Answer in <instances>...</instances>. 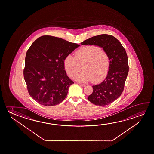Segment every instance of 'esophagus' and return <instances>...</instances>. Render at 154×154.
<instances>
[{"label": "esophagus", "mask_w": 154, "mask_h": 154, "mask_svg": "<svg viewBox=\"0 0 154 154\" xmlns=\"http://www.w3.org/2000/svg\"><path fill=\"white\" fill-rule=\"evenodd\" d=\"M78 84H79V85H80L81 86H85V84H82V83H78Z\"/></svg>", "instance_id": "34e87169"}]
</instances>
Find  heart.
<instances>
[{
	"instance_id": "heart-1",
	"label": "heart",
	"mask_w": 154,
	"mask_h": 154,
	"mask_svg": "<svg viewBox=\"0 0 154 154\" xmlns=\"http://www.w3.org/2000/svg\"><path fill=\"white\" fill-rule=\"evenodd\" d=\"M75 56L68 55L64 60V68L71 78H75L83 68L84 71L77 78L78 81L97 83L103 79L109 72V55L97 46L82 47L76 51Z\"/></svg>"
}]
</instances>
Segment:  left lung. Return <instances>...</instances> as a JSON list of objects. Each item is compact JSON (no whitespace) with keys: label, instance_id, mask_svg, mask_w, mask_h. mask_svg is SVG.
<instances>
[{"label":"left lung","instance_id":"8db88e82","mask_svg":"<svg viewBox=\"0 0 154 154\" xmlns=\"http://www.w3.org/2000/svg\"><path fill=\"white\" fill-rule=\"evenodd\" d=\"M81 44L99 46L109 55L110 66L106 78L101 83L93 86L92 93L88 99L97 106L110 104L122 94L128 73L125 50L118 39L106 34L94 36L84 40Z\"/></svg>","mask_w":154,"mask_h":154}]
</instances>
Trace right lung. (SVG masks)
<instances>
[{
	"instance_id": "add662e5",
	"label": "right lung",
	"mask_w": 154,
	"mask_h": 154,
	"mask_svg": "<svg viewBox=\"0 0 154 154\" xmlns=\"http://www.w3.org/2000/svg\"><path fill=\"white\" fill-rule=\"evenodd\" d=\"M79 45L51 35H43L26 52L24 78L29 94L45 106L59 104L74 82L66 75L64 60Z\"/></svg>"
}]
</instances>
